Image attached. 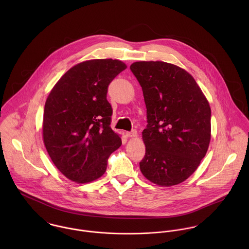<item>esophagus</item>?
<instances>
[{
    "mask_svg": "<svg viewBox=\"0 0 249 249\" xmlns=\"http://www.w3.org/2000/svg\"><path fill=\"white\" fill-rule=\"evenodd\" d=\"M125 135H126V137L134 138V137L137 136V131H136V130H132V131H130V132H126Z\"/></svg>",
    "mask_w": 249,
    "mask_h": 249,
    "instance_id": "esophagus-1",
    "label": "esophagus"
}]
</instances>
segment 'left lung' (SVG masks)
Here are the masks:
<instances>
[{
    "instance_id": "8db88e82",
    "label": "left lung",
    "mask_w": 249,
    "mask_h": 249,
    "mask_svg": "<svg viewBox=\"0 0 249 249\" xmlns=\"http://www.w3.org/2000/svg\"><path fill=\"white\" fill-rule=\"evenodd\" d=\"M142 87L147 125L140 162L150 182L171 187L190 178L206 155L211 140V108L195 78L163 61L130 66Z\"/></svg>"
}]
</instances>
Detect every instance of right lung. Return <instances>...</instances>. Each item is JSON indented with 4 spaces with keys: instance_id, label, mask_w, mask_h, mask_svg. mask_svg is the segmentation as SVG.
<instances>
[{
    "instance_id": "add662e5",
    "label": "right lung",
    "mask_w": 249,
    "mask_h": 249,
    "mask_svg": "<svg viewBox=\"0 0 249 249\" xmlns=\"http://www.w3.org/2000/svg\"><path fill=\"white\" fill-rule=\"evenodd\" d=\"M126 65L117 59H91L66 71L44 108L43 141L58 171L76 183L104 176L110 154L122 144L110 127L108 85Z\"/></svg>"
}]
</instances>
